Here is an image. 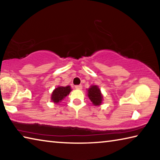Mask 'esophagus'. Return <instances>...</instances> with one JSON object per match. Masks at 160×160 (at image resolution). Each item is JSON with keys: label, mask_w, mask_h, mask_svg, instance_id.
Returning <instances> with one entry per match:
<instances>
[{"label": "esophagus", "mask_w": 160, "mask_h": 160, "mask_svg": "<svg viewBox=\"0 0 160 160\" xmlns=\"http://www.w3.org/2000/svg\"><path fill=\"white\" fill-rule=\"evenodd\" d=\"M75 89H78V90H82V86L81 85H75Z\"/></svg>", "instance_id": "obj_1"}]
</instances>
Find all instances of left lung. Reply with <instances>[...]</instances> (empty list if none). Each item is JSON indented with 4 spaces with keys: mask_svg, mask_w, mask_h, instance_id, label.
<instances>
[{
    "mask_svg": "<svg viewBox=\"0 0 160 160\" xmlns=\"http://www.w3.org/2000/svg\"><path fill=\"white\" fill-rule=\"evenodd\" d=\"M88 96L89 99L91 100L92 104L95 106H99L102 104L103 96L101 93L99 88L97 85H92L88 89Z\"/></svg>",
    "mask_w": 160,
    "mask_h": 160,
    "instance_id": "8db88e82",
    "label": "left lung"
}]
</instances>
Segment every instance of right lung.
<instances>
[{"instance_id": "right-lung-1", "label": "right lung", "mask_w": 160, "mask_h": 160, "mask_svg": "<svg viewBox=\"0 0 160 160\" xmlns=\"http://www.w3.org/2000/svg\"><path fill=\"white\" fill-rule=\"evenodd\" d=\"M70 91H71V88H70V86L58 87L53 91L51 97V101L56 103V104H58V103L61 102L67 95H68Z\"/></svg>"}]
</instances>
